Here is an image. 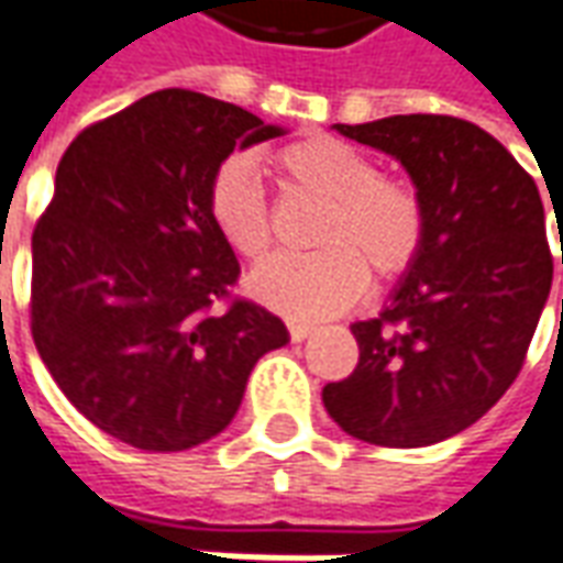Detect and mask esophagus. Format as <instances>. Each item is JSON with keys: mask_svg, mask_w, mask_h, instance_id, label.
Returning <instances> with one entry per match:
<instances>
[{"mask_svg": "<svg viewBox=\"0 0 563 563\" xmlns=\"http://www.w3.org/2000/svg\"><path fill=\"white\" fill-rule=\"evenodd\" d=\"M286 329H289V338H292V341H305V338L313 334V325H310V322H298V319H289Z\"/></svg>", "mask_w": 563, "mask_h": 563, "instance_id": "obj_1", "label": "esophagus"}]
</instances>
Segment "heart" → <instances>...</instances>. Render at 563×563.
I'll return each mask as SVG.
<instances>
[{
    "label": "heart",
    "mask_w": 563,
    "mask_h": 563,
    "mask_svg": "<svg viewBox=\"0 0 563 563\" xmlns=\"http://www.w3.org/2000/svg\"><path fill=\"white\" fill-rule=\"evenodd\" d=\"M286 186L325 198L310 253H277L250 274V292L289 317H329L358 298L367 268L395 280L422 253L428 217L413 186L379 174L377 162L334 135H310L271 153ZM205 210L222 244L244 258L271 246L268 196L244 156H225L210 172Z\"/></svg>",
    "instance_id": "obj_1"
}]
</instances>
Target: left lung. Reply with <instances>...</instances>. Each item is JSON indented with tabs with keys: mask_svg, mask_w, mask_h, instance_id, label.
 Listing matches in <instances>:
<instances>
[{
	"mask_svg": "<svg viewBox=\"0 0 563 563\" xmlns=\"http://www.w3.org/2000/svg\"><path fill=\"white\" fill-rule=\"evenodd\" d=\"M334 129L401 162L428 234L386 310L350 325L358 365L322 404L365 443L431 446L488 413L525 365L552 289L543 198L500 141L459 117Z\"/></svg>",
	"mask_w": 563,
	"mask_h": 563,
	"instance_id": "obj_1",
	"label": "left lung"
}]
</instances>
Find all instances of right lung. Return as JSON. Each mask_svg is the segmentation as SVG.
<instances>
[{"label": "right lung", "mask_w": 563, "mask_h": 563, "mask_svg": "<svg viewBox=\"0 0 563 563\" xmlns=\"http://www.w3.org/2000/svg\"><path fill=\"white\" fill-rule=\"evenodd\" d=\"M283 135L238 104L150 92L80 132L32 232L35 350L104 434L180 452L232 422L258 358L289 341L232 295L241 265L205 210L234 147Z\"/></svg>", "instance_id": "1"}]
</instances>
